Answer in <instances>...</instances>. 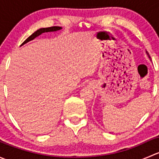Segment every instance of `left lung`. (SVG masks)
I'll list each match as a JSON object with an SVG mask.
<instances>
[{
    "label": "left lung",
    "instance_id": "8db88e82",
    "mask_svg": "<svg viewBox=\"0 0 159 159\" xmlns=\"http://www.w3.org/2000/svg\"><path fill=\"white\" fill-rule=\"evenodd\" d=\"M146 53H147V54H148V57H149V58H151V57H150V56H149V54H148V52H147V51H146Z\"/></svg>",
    "mask_w": 159,
    "mask_h": 159
}]
</instances>
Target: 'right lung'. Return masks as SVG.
<instances>
[{"label":"right lung","mask_w":159,"mask_h":159,"mask_svg":"<svg viewBox=\"0 0 159 159\" xmlns=\"http://www.w3.org/2000/svg\"><path fill=\"white\" fill-rule=\"evenodd\" d=\"M61 27H57V26H54V27H50V28H40V29H38V30H36V31L34 32V33L32 34L31 35H30V37H28V38H27L26 40H25V41H24L23 43L21 44L22 46L23 44H26V43H28V41H32L33 39H34L35 38H37L38 36H39V35H41L42 33H44V32H51V31H57V30H59L61 29Z\"/></svg>","instance_id":"right-lung-1"}]
</instances>
